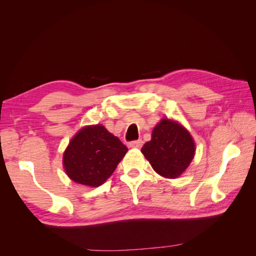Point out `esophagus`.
Returning <instances> with one entry per match:
<instances>
[{
    "instance_id": "1",
    "label": "esophagus",
    "mask_w": 256,
    "mask_h": 256,
    "mask_svg": "<svg viewBox=\"0 0 256 256\" xmlns=\"http://www.w3.org/2000/svg\"><path fill=\"white\" fill-rule=\"evenodd\" d=\"M142 145H143L142 140H136V141H132L129 143V147H131V148H141Z\"/></svg>"
}]
</instances>
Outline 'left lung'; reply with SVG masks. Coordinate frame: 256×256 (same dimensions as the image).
I'll return each instance as SVG.
<instances>
[{"label": "left lung", "instance_id": "1", "mask_svg": "<svg viewBox=\"0 0 256 256\" xmlns=\"http://www.w3.org/2000/svg\"><path fill=\"white\" fill-rule=\"evenodd\" d=\"M141 152L159 175L177 178L194 157L196 144L180 124L164 118L154 128L152 140L143 145Z\"/></svg>", "mask_w": 256, "mask_h": 256}]
</instances>
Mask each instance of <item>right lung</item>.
Listing matches in <instances>:
<instances>
[{"instance_id": "obj_1", "label": "right lung", "mask_w": 256, "mask_h": 256, "mask_svg": "<svg viewBox=\"0 0 256 256\" xmlns=\"http://www.w3.org/2000/svg\"><path fill=\"white\" fill-rule=\"evenodd\" d=\"M128 148L102 124L76 134L64 152L65 172L74 182L99 187L115 171Z\"/></svg>"}]
</instances>
